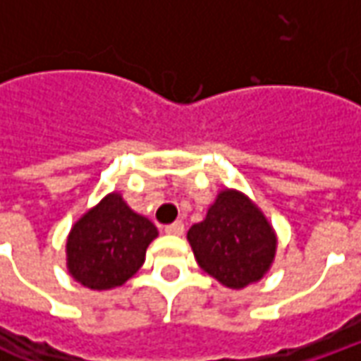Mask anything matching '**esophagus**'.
<instances>
[{
    "instance_id": "1",
    "label": "esophagus",
    "mask_w": 361,
    "mask_h": 361,
    "mask_svg": "<svg viewBox=\"0 0 361 361\" xmlns=\"http://www.w3.org/2000/svg\"><path fill=\"white\" fill-rule=\"evenodd\" d=\"M183 230H185V226H183L181 222H172V224H168V226L164 228L166 234H172V235H181L183 234Z\"/></svg>"
}]
</instances>
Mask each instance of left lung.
I'll list each match as a JSON object with an SVG mask.
<instances>
[{
	"mask_svg": "<svg viewBox=\"0 0 361 361\" xmlns=\"http://www.w3.org/2000/svg\"><path fill=\"white\" fill-rule=\"evenodd\" d=\"M199 267L228 288L257 282L271 267L276 235L263 212L238 191H222L207 219L189 228Z\"/></svg>",
	"mask_w": 361,
	"mask_h": 361,
	"instance_id": "8db88e82",
	"label": "left lung"
}]
</instances>
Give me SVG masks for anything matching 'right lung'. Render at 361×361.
Masks as SVG:
<instances>
[{"label": "right lung", "instance_id": "right-lung-1", "mask_svg": "<svg viewBox=\"0 0 361 361\" xmlns=\"http://www.w3.org/2000/svg\"><path fill=\"white\" fill-rule=\"evenodd\" d=\"M157 226L133 212L119 193L104 197L71 230L67 267L77 282L90 290L121 286L145 263Z\"/></svg>", "mask_w": 361, "mask_h": 361}]
</instances>
